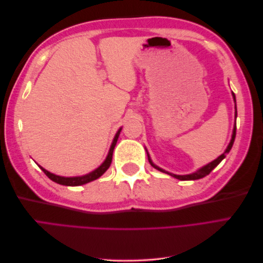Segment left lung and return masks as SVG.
I'll use <instances>...</instances> for the list:
<instances>
[{"label":"left lung","mask_w":263,"mask_h":263,"mask_svg":"<svg viewBox=\"0 0 263 263\" xmlns=\"http://www.w3.org/2000/svg\"><path fill=\"white\" fill-rule=\"evenodd\" d=\"M233 98H234V101L236 102V97H235V93H234V92H233ZM235 108H236V107H235ZM235 115H236V117H237V108H236V114H235ZM235 137H236V124H235V126H234V130H233L232 140H230V142H229V145H228L227 149L225 150V153L222 154V155H220L217 159H215L214 161L210 162L209 164L204 165L203 168H201L200 170H197V171H196V172H194V173L185 174V176H178V174H173V173H170V172H166V171L162 170L161 168H159V166H157L156 164H154V163H153V161H151V159H150V157H149V154L147 153L148 160H149L150 164L153 165L155 169H157V170H159V171H161V172H164V173H166V174H169V176H171V177H173V178H176V179H179V180H181V181L198 180V179H202V178H204V177L208 176V174H210V173H211V171H212L213 169L216 168V166L220 163V161L222 160V159H224V158L226 157V154H228L229 151H230V149H232V147H233V145H234V141H235ZM146 151H147V150H146Z\"/></svg>","instance_id":"left-lung-1"}]
</instances>
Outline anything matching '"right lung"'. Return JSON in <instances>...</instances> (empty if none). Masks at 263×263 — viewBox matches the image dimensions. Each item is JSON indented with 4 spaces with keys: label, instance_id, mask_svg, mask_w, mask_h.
Masks as SVG:
<instances>
[{
    "label": "right lung",
    "instance_id": "add662e5",
    "mask_svg": "<svg viewBox=\"0 0 263 263\" xmlns=\"http://www.w3.org/2000/svg\"><path fill=\"white\" fill-rule=\"evenodd\" d=\"M121 130L122 128H119L118 132L116 133L115 137H114V140L112 142V146H110L109 148V151H108V155L105 159V161L103 162L99 168L97 170L92 171L91 173L89 174H85V176H82V177H73V178H65V177H59V176H55V174L53 173H50L49 171H47L46 169H44L43 166L39 165V168H41L44 173L46 174L47 177H48L50 180H52L53 182L58 183V184H61V185H67V186H78V185H82V184H85V183H89L91 181H94L99 179L102 174H104V172L109 168L110 163H112V158H113V151H114V148L116 146V142H117V139H118V136L119 134H121Z\"/></svg>",
    "mask_w": 263,
    "mask_h": 263
}]
</instances>
